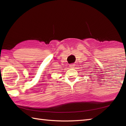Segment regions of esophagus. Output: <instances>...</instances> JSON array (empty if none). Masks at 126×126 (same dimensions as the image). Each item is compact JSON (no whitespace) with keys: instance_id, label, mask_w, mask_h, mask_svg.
<instances>
[{"instance_id":"34e87169","label":"esophagus","mask_w":126,"mask_h":126,"mask_svg":"<svg viewBox=\"0 0 126 126\" xmlns=\"http://www.w3.org/2000/svg\"><path fill=\"white\" fill-rule=\"evenodd\" d=\"M74 65H75L74 64H70L69 66V67H71V68H73L74 66H75Z\"/></svg>"}]
</instances>
